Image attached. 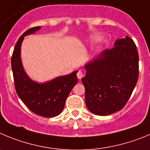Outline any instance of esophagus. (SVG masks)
I'll list each match as a JSON object with an SVG mask.
<instances>
[{
    "label": "esophagus",
    "mask_w": 150,
    "mask_h": 150,
    "mask_svg": "<svg viewBox=\"0 0 150 150\" xmlns=\"http://www.w3.org/2000/svg\"><path fill=\"white\" fill-rule=\"evenodd\" d=\"M77 77H78V79H81V78L83 77V72H82L81 70H79L78 72V73H77Z\"/></svg>",
    "instance_id": "obj_1"
}]
</instances>
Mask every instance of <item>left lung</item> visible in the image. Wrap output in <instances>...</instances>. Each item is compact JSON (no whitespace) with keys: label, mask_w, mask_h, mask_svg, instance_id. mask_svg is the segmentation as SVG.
Listing matches in <instances>:
<instances>
[{"label":"left lung","mask_w":150,"mask_h":150,"mask_svg":"<svg viewBox=\"0 0 150 150\" xmlns=\"http://www.w3.org/2000/svg\"><path fill=\"white\" fill-rule=\"evenodd\" d=\"M114 45L87 63L86 76L81 78L86 105L98 116L123 108L138 80L139 56L134 42L126 36Z\"/></svg>","instance_id":"obj_1"}]
</instances>
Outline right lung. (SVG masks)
<instances>
[{"instance_id": "right-lung-1", "label": "right lung", "mask_w": 150, "mask_h": 150, "mask_svg": "<svg viewBox=\"0 0 150 150\" xmlns=\"http://www.w3.org/2000/svg\"><path fill=\"white\" fill-rule=\"evenodd\" d=\"M40 28V26L30 28L20 36L13 50L11 66L15 88L21 101L34 114L54 117L61 113L69 94L78 83V71L45 83H38L30 79L21 64V45L25 36L33 33Z\"/></svg>"}]
</instances>
